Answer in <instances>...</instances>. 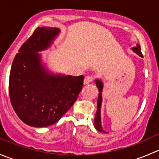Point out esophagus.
I'll list each match as a JSON object with an SVG mask.
<instances>
[{"mask_svg": "<svg viewBox=\"0 0 159 159\" xmlns=\"http://www.w3.org/2000/svg\"><path fill=\"white\" fill-rule=\"evenodd\" d=\"M94 78L93 76H91V75H88V76H86L85 78H84V84H89V83L94 81Z\"/></svg>", "mask_w": 159, "mask_h": 159, "instance_id": "34e87169", "label": "esophagus"}]
</instances>
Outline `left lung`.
Segmentation results:
<instances>
[{
    "label": "left lung",
    "mask_w": 159,
    "mask_h": 159,
    "mask_svg": "<svg viewBox=\"0 0 159 159\" xmlns=\"http://www.w3.org/2000/svg\"><path fill=\"white\" fill-rule=\"evenodd\" d=\"M132 51L134 52H135L136 54H139V56L142 57V51H141V47L139 44H138L136 47L133 48ZM96 85H97L98 89L99 91L98 94V103H97V112L95 114V116H94V125L95 129L98 131L101 132L106 133L104 131L102 127V124H101V105H102V89H103V84H102V81L100 80H96Z\"/></svg>",
    "instance_id": "1"
}]
</instances>
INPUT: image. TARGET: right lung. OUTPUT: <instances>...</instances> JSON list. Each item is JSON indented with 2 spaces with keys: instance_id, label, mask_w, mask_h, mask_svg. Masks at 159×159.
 I'll return each mask as SVG.
<instances>
[{
  "instance_id": "right-lung-1",
  "label": "right lung",
  "mask_w": 159,
  "mask_h": 159,
  "mask_svg": "<svg viewBox=\"0 0 159 159\" xmlns=\"http://www.w3.org/2000/svg\"><path fill=\"white\" fill-rule=\"evenodd\" d=\"M56 28L38 27L14 57L9 94L14 111L25 124L46 127L57 122L76 102L84 75H53L41 63L38 51L51 45Z\"/></svg>"
}]
</instances>
